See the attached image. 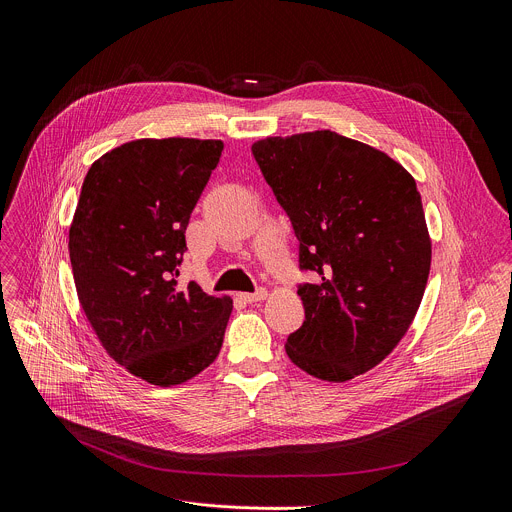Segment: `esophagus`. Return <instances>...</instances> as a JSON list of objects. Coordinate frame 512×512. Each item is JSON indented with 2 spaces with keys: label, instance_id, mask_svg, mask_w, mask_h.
Here are the masks:
<instances>
[{
  "label": "esophagus",
  "instance_id": "obj_1",
  "mask_svg": "<svg viewBox=\"0 0 512 512\" xmlns=\"http://www.w3.org/2000/svg\"><path fill=\"white\" fill-rule=\"evenodd\" d=\"M239 298H241L243 302H247V304L259 302V300H265V298H267V290H265V288H259L255 294H239Z\"/></svg>",
  "mask_w": 512,
  "mask_h": 512
}]
</instances>
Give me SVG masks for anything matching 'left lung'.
<instances>
[{
    "label": "left lung",
    "instance_id": "left-lung-1",
    "mask_svg": "<svg viewBox=\"0 0 512 512\" xmlns=\"http://www.w3.org/2000/svg\"><path fill=\"white\" fill-rule=\"evenodd\" d=\"M253 157L298 239L304 322L286 353L306 374L345 382L384 361L421 306L431 239L412 175L331 130L257 141Z\"/></svg>",
    "mask_w": 512,
    "mask_h": 512
}]
</instances>
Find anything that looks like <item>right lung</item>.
I'll use <instances>...</instances> for the list:
<instances>
[{
	"label": "right lung",
	"instance_id": "1",
	"mask_svg": "<svg viewBox=\"0 0 512 512\" xmlns=\"http://www.w3.org/2000/svg\"><path fill=\"white\" fill-rule=\"evenodd\" d=\"M222 141L141 138L89 167L69 255L81 308L104 349L155 386L192 380L220 353L230 298L177 282L185 228Z\"/></svg>",
	"mask_w": 512,
	"mask_h": 512
}]
</instances>
